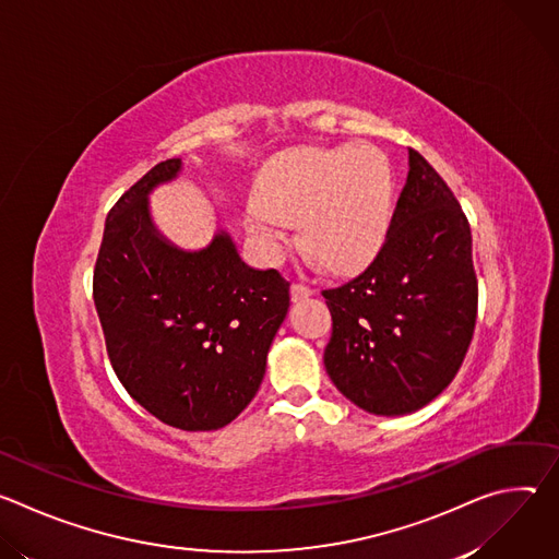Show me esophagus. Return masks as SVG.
Returning <instances> with one entry per match:
<instances>
[{
    "label": "esophagus",
    "mask_w": 559,
    "mask_h": 559,
    "mask_svg": "<svg viewBox=\"0 0 559 559\" xmlns=\"http://www.w3.org/2000/svg\"><path fill=\"white\" fill-rule=\"evenodd\" d=\"M289 294H292V300L298 302V300H302V298H309V296L313 294V289H311L309 285H305V283H292Z\"/></svg>",
    "instance_id": "34e87169"
}]
</instances>
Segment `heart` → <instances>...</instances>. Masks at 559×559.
<instances>
[{"mask_svg":"<svg viewBox=\"0 0 559 559\" xmlns=\"http://www.w3.org/2000/svg\"><path fill=\"white\" fill-rule=\"evenodd\" d=\"M393 173L376 145L302 147L263 173L248 231L270 259H281L300 221L305 246L336 272L369 263L391 225Z\"/></svg>","mask_w":559,"mask_h":559,"instance_id":"1","label":"heart"}]
</instances>
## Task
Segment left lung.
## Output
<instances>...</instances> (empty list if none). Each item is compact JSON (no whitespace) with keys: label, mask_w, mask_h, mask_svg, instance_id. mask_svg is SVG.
I'll return each mask as SVG.
<instances>
[{"label":"left lung","mask_w":559,"mask_h":559,"mask_svg":"<svg viewBox=\"0 0 559 559\" xmlns=\"http://www.w3.org/2000/svg\"><path fill=\"white\" fill-rule=\"evenodd\" d=\"M325 369L354 405L405 416L455 378L473 338L471 227L444 179L409 147V175L376 259L334 289Z\"/></svg>","instance_id":"left-lung-1"}]
</instances>
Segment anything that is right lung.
Segmentation results:
<instances>
[{
	"mask_svg": "<svg viewBox=\"0 0 559 559\" xmlns=\"http://www.w3.org/2000/svg\"><path fill=\"white\" fill-rule=\"evenodd\" d=\"M179 170L181 158L156 164L112 205L93 296L108 358L134 401L170 427L214 431L257 395L289 283L248 267L225 231L201 252L158 236L147 192Z\"/></svg>",
	"mask_w": 559,
	"mask_h": 559,
	"instance_id": "1",
	"label": "right lung"
}]
</instances>
